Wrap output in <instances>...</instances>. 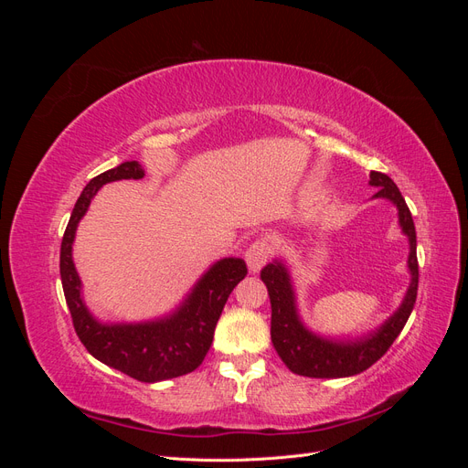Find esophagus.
I'll use <instances>...</instances> for the list:
<instances>
[{
	"label": "esophagus",
	"instance_id": "1",
	"mask_svg": "<svg viewBox=\"0 0 468 468\" xmlns=\"http://www.w3.org/2000/svg\"><path fill=\"white\" fill-rule=\"evenodd\" d=\"M273 242L271 239H267V238H260V239H256V242H253L250 248H248V251H246V263H248V267L251 269L253 273L256 271H260V269L271 260V256H273Z\"/></svg>",
	"mask_w": 468,
	"mask_h": 468
}]
</instances>
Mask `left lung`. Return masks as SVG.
<instances>
[{
	"label": "left lung",
	"instance_id": "8db88e82",
	"mask_svg": "<svg viewBox=\"0 0 468 468\" xmlns=\"http://www.w3.org/2000/svg\"><path fill=\"white\" fill-rule=\"evenodd\" d=\"M369 186L377 187L375 199H388L399 208V222L408 236L410 256L408 269L412 281L400 308L369 335L357 339H328L310 332L296 310L294 289L289 269L275 260L261 269L269 301H271V342L279 357L296 375L313 378H339L359 375L377 363L406 325L418 294V258H416V226L402 193L396 183L380 172H371Z\"/></svg>",
	"mask_w": 468,
	"mask_h": 468
}]
</instances>
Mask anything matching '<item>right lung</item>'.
I'll return each instance as SVG.
<instances>
[{"label": "right lung", "instance_id": "add662e5", "mask_svg": "<svg viewBox=\"0 0 468 468\" xmlns=\"http://www.w3.org/2000/svg\"><path fill=\"white\" fill-rule=\"evenodd\" d=\"M143 177V165L133 160L107 169L88 183L62 238L60 277L76 334L91 356L140 382H158L187 375L203 363L222 308L234 287L248 275V267L239 258H224L210 265L176 313L158 320L103 324L93 318L81 299V281L72 260L78 224L105 183Z\"/></svg>", "mask_w": 468, "mask_h": 468}]
</instances>
